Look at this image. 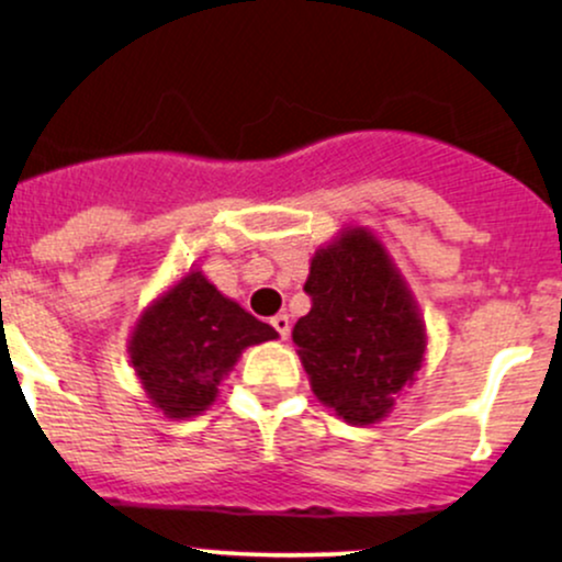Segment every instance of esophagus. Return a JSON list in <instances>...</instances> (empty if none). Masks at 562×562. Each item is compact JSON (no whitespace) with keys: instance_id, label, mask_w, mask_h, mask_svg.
Returning a JSON list of instances; mask_svg holds the SVG:
<instances>
[{"instance_id":"34e87169","label":"esophagus","mask_w":562,"mask_h":562,"mask_svg":"<svg viewBox=\"0 0 562 562\" xmlns=\"http://www.w3.org/2000/svg\"><path fill=\"white\" fill-rule=\"evenodd\" d=\"M271 328L280 333V338L291 336V319H288V314H274L271 317Z\"/></svg>"}]
</instances>
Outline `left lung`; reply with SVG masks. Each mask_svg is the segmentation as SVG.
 <instances>
[{
	"label": "left lung",
	"instance_id": "obj_1",
	"mask_svg": "<svg viewBox=\"0 0 562 562\" xmlns=\"http://www.w3.org/2000/svg\"><path fill=\"white\" fill-rule=\"evenodd\" d=\"M304 291L312 310L293 344L314 394L349 424H375L422 368L427 338L411 293L366 229L319 250Z\"/></svg>",
	"mask_w": 562,
	"mask_h": 562
}]
</instances>
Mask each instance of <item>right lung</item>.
<instances>
[{
  "label": "right lung",
  "instance_id": "right-lung-1",
  "mask_svg": "<svg viewBox=\"0 0 562 562\" xmlns=\"http://www.w3.org/2000/svg\"><path fill=\"white\" fill-rule=\"evenodd\" d=\"M277 330L189 271L140 317L131 360L140 384L170 418H189L215 400L239 351L271 341Z\"/></svg>",
  "mask_w": 562,
  "mask_h": 562
}]
</instances>
